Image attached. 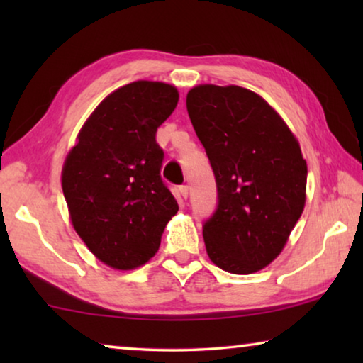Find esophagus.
Segmentation results:
<instances>
[{
    "instance_id": "34e87169",
    "label": "esophagus",
    "mask_w": 363,
    "mask_h": 363,
    "mask_svg": "<svg viewBox=\"0 0 363 363\" xmlns=\"http://www.w3.org/2000/svg\"><path fill=\"white\" fill-rule=\"evenodd\" d=\"M179 194L184 196V199H187V196H189V186H186V184L179 186Z\"/></svg>"
}]
</instances>
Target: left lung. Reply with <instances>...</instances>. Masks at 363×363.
<instances>
[{"label":"left lung","mask_w":363,"mask_h":363,"mask_svg":"<svg viewBox=\"0 0 363 363\" xmlns=\"http://www.w3.org/2000/svg\"><path fill=\"white\" fill-rule=\"evenodd\" d=\"M187 112L216 179L203 223L206 253L232 274H253L280 255L306 201L307 164L280 115L240 86L200 84Z\"/></svg>","instance_id":"1"}]
</instances>
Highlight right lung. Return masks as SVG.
<instances>
[{"mask_svg": "<svg viewBox=\"0 0 363 363\" xmlns=\"http://www.w3.org/2000/svg\"><path fill=\"white\" fill-rule=\"evenodd\" d=\"M177 89L134 82L107 96L84 123L62 169L72 224L97 259L120 270L145 264L179 210L160 174L157 130L173 113Z\"/></svg>", "mask_w": 363, "mask_h": 363, "instance_id": "right-lung-1", "label": "right lung"}]
</instances>
